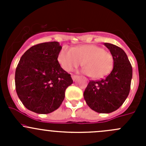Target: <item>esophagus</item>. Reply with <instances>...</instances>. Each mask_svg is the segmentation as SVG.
Wrapping results in <instances>:
<instances>
[{
	"label": "esophagus",
	"mask_w": 146,
	"mask_h": 146,
	"mask_svg": "<svg viewBox=\"0 0 146 146\" xmlns=\"http://www.w3.org/2000/svg\"><path fill=\"white\" fill-rule=\"evenodd\" d=\"M71 77H72V79H73V81H76V80L78 78V76H76V75H72Z\"/></svg>",
	"instance_id": "1"
}]
</instances>
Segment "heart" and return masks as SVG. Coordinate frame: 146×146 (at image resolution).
<instances>
[{
  "label": "heart",
  "instance_id": "b5f03b06",
  "mask_svg": "<svg viewBox=\"0 0 146 146\" xmlns=\"http://www.w3.org/2000/svg\"><path fill=\"white\" fill-rule=\"evenodd\" d=\"M58 60L62 68L68 72L82 64L83 73L93 79L107 76L114 65V58L110 52L93 44L72 48L64 47L60 51Z\"/></svg>",
  "mask_w": 146,
  "mask_h": 146
}]
</instances>
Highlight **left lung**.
<instances>
[{"label": "left lung", "mask_w": 146, "mask_h": 146, "mask_svg": "<svg viewBox=\"0 0 146 146\" xmlns=\"http://www.w3.org/2000/svg\"><path fill=\"white\" fill-rule=\"evenodd\" d=\"M114 58L111 73L104 79L91 80L83 96L87 104L94 111L108 114L118 110L130 92L132 66L122 48L110 43H104Z\"/></svg>", "instance_id": "8db88e82"}]
</instances>
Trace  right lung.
Masks as SVG:
<instances>
[{
  "label": "right lung",
  "instance_id": "add662e5",
  "mask_svg": "<svg viewBox=\"0 0 146 146\" xmlns=\"http://www.w3.org/2000/svg\"><path fill=\"white\" fill-rule=\"evenodd\" d=\"M61 46L45 42L29 48L15 70V89L25 107L37 114H48L62 104L66 89L73 83L70 75L58 61Z\"/></svg>",
  "mask_w": 146,
  "mask_h": 146
}]
</instances>
